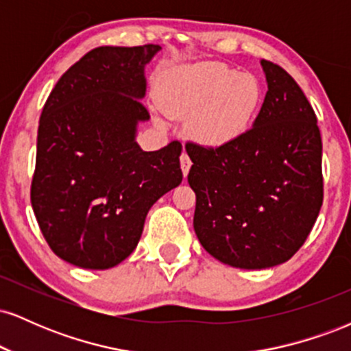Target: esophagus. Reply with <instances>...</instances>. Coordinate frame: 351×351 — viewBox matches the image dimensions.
<instances>
[{
  "mask_svg": "<svg viewBox=\"0 0 351 351\" xmlns=\"http://www.w3.org/2000/svg\"><path fill=\"white\" fill-rule=\"evenodd\" d=\"M180 165H181V171H183V175L186 176L188 173H189V168H191V160H189V156H188L186 152L181 153V156H180Z\"/></svg>",
  "mask_w": 351,
  "mask_h": 351,
  "instance_id": "1",
  "label": "esophagus"
}]
</instances>
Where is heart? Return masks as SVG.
Masks as SVG:
<instances>
[{
    "label": "heart",
    "instance_id": "obj_1",
    "mask_svg": "<svg viewBox=\"0 0 351 351\" xmlns=\"http://www.w3.org/2000/svg\"><path fill=\"white\" fill-rule=\"evenodd\" d=\"M160 104L170 117L191 119V134L199 143L221 147L251 128L263 104V87L252 74L206 60L167 72Z\"/></svg>",
    "mask_w": 351,
    "mask_h": 351
}]
</instances>
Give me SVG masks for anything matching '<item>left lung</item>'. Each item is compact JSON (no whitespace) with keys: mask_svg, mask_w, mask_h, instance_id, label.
Returning <instances> with one entry per match:
<instances>
[{"mask_svg":"<svg viewBox=\"0 0 351 351\" xmlns=\"http://www.w3.org/2000/svg\"><path fill=\"white\" fill-rule=\"evenodd\" d=\"M261 66L267 94L252 128L221 147L186 143L196 236L213 257L239 269L291 259L324 201L315 112L291 74L271 60Z\"/></svg>","mask_w":351,"mask_h":351,"instance_id":"8db88e82","label":"left lung"}]
</instances>
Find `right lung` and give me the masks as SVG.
<instances>
[{
	"label": "right lung",
	"instance_id": "obj_1",
	"mask_svg": "<svg viewBox=\"0 0 351 351\" xmlns=\"http://www.w3.org/2000/svg\"><path fill=\"white\" fill-rule=\"evenodd\" d=\"M162 47L102 46L58 80L38 128L31 204L56 256L82 269H110L138 244L145 217L183 180L181 143L143 152L136 125L145 66Z\"/></svg>",
	"mask_w": 351,
	"mask_h": 351
}]
</instances>
